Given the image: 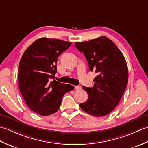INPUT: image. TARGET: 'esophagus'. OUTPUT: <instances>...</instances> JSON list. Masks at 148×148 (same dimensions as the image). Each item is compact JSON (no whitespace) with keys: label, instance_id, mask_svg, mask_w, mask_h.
Listing matches in <instances>:
<instances>
[{"label":"esophagus","instance_id":"esophagus-1","mask_svg":"<svg viewBox=\"0 0 148 148\" xmlns=\"http://www.w3.org/2000/svg\"><path fill=\"white\" fill-rule=\"evenodd\" d=\"M74 88L76 90H81V87L80 86H75Z\"/></svg>","mask_w":148,"mask_h":148}]
</instances>
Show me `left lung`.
Masks as SVG:
<instances>
[{
    "mask_svg": "<svg viewBox=\"0 0 148 148\" xmlns=\"http://www.w3.org/2000/svg\"><path fill=\"white\" fill-rule=\"evenodd\" d=\"M75 46L86 58L90 71L97 76L92 88L83 86L88 95L81 108L89 114L101 117L109 114L121 100L128 83V72L123 55L106 36Z\"/></svg>",
    "mask_w": 148,
    "mask_h": 148,
    "instance_id": "8db88e82",
    "label": "left lung"
}]
</instances>
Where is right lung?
Segmentation results:
<instances>
[{
    "mask_svg": "<svg viewBox=\"0 0 148 148\" xmlns=\"http://www.w3.org/2000/svg\"><path fill=\"white\" fill-rule=\"evenodd\" d=\"M71 44L57 39L39 38L28 47L20 60V91L30 109L40 115L58 111L63 97L74 88L54 80L58 56Z\"/></svg>",
    "mask_w": 148,
    "mask_h": 148,
    "instance_id": "obj_1",
    "label": "right lung"
}]
</instances>
